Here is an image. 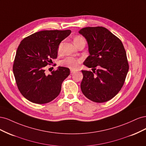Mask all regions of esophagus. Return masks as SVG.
<instances>
[{
	"label": "esophagus",
	"mask_w": 146,
	"mask_h": 146,
	"mask_svg": "<svg viewBox=\"0 0 146 146\" xmlns=\"http://www.w3.org/2000/svg\"><path fill=\"white\" fill-rule=\"evenodd\" d=\"M76 72V70H73V69L70 70V73H74V72Z\"/></svg>",
	"instance_id": "34e87169"
}]
</instances>
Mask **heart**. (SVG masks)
Returning a JSON list of instances; mask_svg holds the SVG:
<instances>
[{
	"label": "heart",
	"instance_id": "b5f03b06",
	"mask_svg": "<svg viewBox=\"0 0 146 146\" xmlns=\"http://www.w3.org/2000/svg\"><path fill=\"white\" fill-rule=\"evenodd\" d=\"M83 41H85V39L80 36H77L74 39V42L75 44H76V45L77 46L79 43ZM61 44H60L58 46V52L61 51ZM82 58H75V57H73V56H67L63 60H61L60 63L61 66H65V67H67L68 68L75 70V69H77L78 68L79 64L82 63Z\"/></svg>",
	"mask_w": 146,
	"mask_h": 146
}]
</instances>
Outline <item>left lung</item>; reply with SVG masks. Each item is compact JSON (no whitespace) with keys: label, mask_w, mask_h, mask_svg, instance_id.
I'll use <instances>...</instances> for the list:
<instances>
[{"label":"left lung","mask_w":146,"mask_h":146,"mask_svg":"<svg viewBox=\"0 0 146 146\" xmlns=\"http://www.w3.org/2000/svg\"><path fill=\"white\" fill-rule=\"evenodd\" d=\"M79 33L86 39L90 54L83 64L93 71L82 70V91L94 102H107L121 90L129 71L124 47L120 39L103 27L83 28Z\"/></svg>","instance_id":"1"}]
</instances>
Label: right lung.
Instances as JSON below:
<instances>
[{
	"instance_id": "add662e5",
	"label": "right lung",
	"mask_w": 146,
	"mask_h": 146,
	"mask_svg": "<svg viewBox=\"0 0 146 146\" xmlns=\"http://www.w3.org/2000/svg\"><path fill=\"white\" fill-rule=\"evenodd\" d=\"M70 33V30H43L21 42L13 70L17 86L25 99L43 104L59 95L63 82L70 74L69 69L58 67L47 76L45 68L57 58L59 44Z\"/></svg>"
}]
</instances>
